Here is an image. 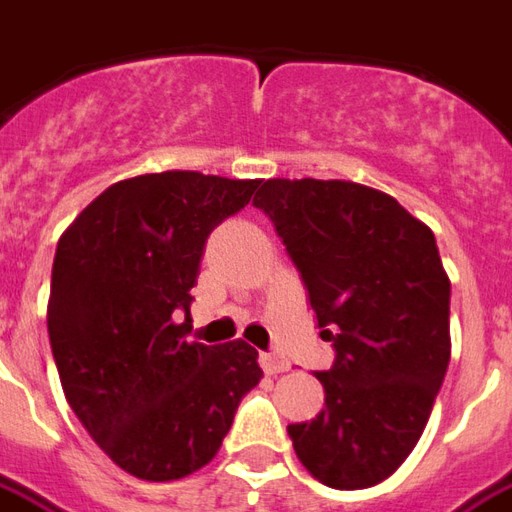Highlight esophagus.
Returning <instances> with one entry per match:
<instances>
[{"label": "esophagus", "instance_id": "34e87169", "mask_svg": "<svg viewBox=\"0 0 512 512\" xmlns=\"http://www.w3.org/2000/svg\"><path fill=\"white\" fill-rule=\"evenodd\" d=\"M260 367L266 370L268 376H277V373H285L288 370V359L282 354H277V351H263L260 354Z\"/></svg>", "mask_w": 512, "mask_h": 512}]
</instances>
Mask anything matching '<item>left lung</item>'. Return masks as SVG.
<instances>
[{"instance_id":"left-lung-1","label":"left lung","mask_w":512,"mask_h":512,"mask_svg":"<svg viewBox=\"0 0 512 512\" xmlns=\"http://www.w3.org/2000/svg\"><path fill=\"white\" fill-rule=\"evenodd\" d=\"M288 249L334 365L326 406L288 425L329 488L381 483L417 447L450 365V279L428 224L351 180L271 178L252 200Z\"/></svg>"}]
</instances>
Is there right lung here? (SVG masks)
<instances>
[{
  "mask_svg": "<svg viewBox=\"0 0 512 512\" xmlns=\"http://www.w3.org/2000/svg\"><path fill=\"white\" fill-rule=\"evenodd\" d=\"M257 183L189 169L136 175L98 194L57 244L46 321L62 389L95 444L139 480H180L211 463L263 378L244 340H186L205 241Z\"/></svg>",
  "mask_w": 512,
  "mask_h": 512,
  "instance_id": "obj_1",
  "label": "right lung"
}]
</instances>
